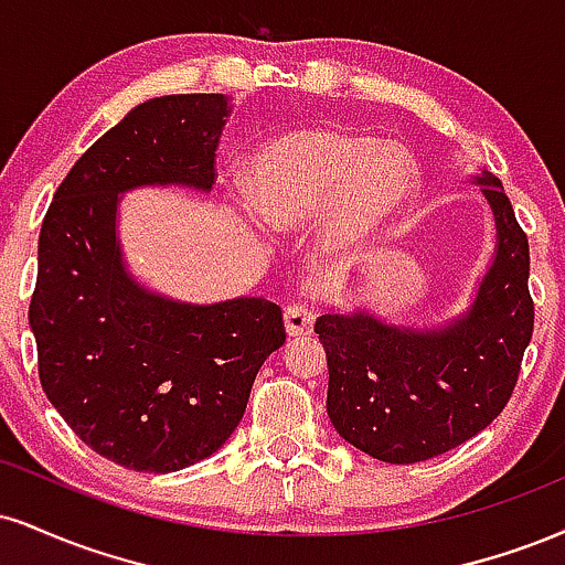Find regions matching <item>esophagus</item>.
Returning a JSON list of instances; mask_svg holds the SVG:
<instances>
[{
  "label": "esophagus",
  "mask_w": 565,
  "mask_h": 565,
  "mask_svg": "<svg viewBox=\"0 0 565 565\" xmlns=\"http://www.w3.org/2000/svg\"><path fill=\"white\" fill-rule=\"evenodd\" d=\"M312 321H316V316L305 308V305H289L287 310H284V326H287V334L289 337H305L312 331Z\"/></svg>",
  "instance_id": "esophagus-1"
}]
</instances>
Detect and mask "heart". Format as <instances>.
<instances>
[{
	"label": "heart",
	"instance_id": "heart-1",
	"mask_svg": "<svg viewBox=\"0 0 565 565\" xmlns=\"http://www.w3.org/2000/svg\"><path fill=\"white\" fill-rule=\"evenodd\" d=\"M418 168L397 141L339 128H295L244 162L249 205L265 228L287 234L318 222L326 257L358 255L403 213L416 192Z\"/></svg>",
	"mask_w": 565,
	"mask_h": 565
}]
</instances>
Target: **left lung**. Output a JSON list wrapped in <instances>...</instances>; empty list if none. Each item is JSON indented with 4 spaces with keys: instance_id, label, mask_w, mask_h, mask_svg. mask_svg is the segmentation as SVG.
I'll return each mask as SVG.
<instances>
[{
    "instance_id": "left-lung-1",
    "label": "left lung",
    "mask_w": 565,
    "mask_h": 565,
    "mask_svg": "<svg viewBox=\"0 0 565 565\" xmlns=\"http://www.w3.org/2000/svg\"><path fill=\"white\" fill-rule=\"evenodd\" d=\"M498 228L494 257L471 305L431 329L365 308L326 310L316 334L329 363L339 437L384 463H420L484 431L511 399L534 329L529 242L494 173L473 175Z\"/></svg>"
}]
</instances>
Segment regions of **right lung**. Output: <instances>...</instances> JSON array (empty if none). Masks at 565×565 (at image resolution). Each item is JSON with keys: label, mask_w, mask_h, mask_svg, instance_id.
Wrapping results in <instances>:
<instances>
[{"label": "right lung", "mask_w": 565, "mask_h": 565, "mask_svg": "<svg viewBox=\"0 0 565 565\" xmlns=\"http://www.w3.org/2000/svg\"><path fill=\"white\" fill-rule=\"evenodd\" d=\"M228 115L226 94L141 102L81 154L42 223L29 308L39 379L81 441L131 471H181L226 445L287 339L276 302L171 300L136 281L120 249L126 192L213 189Z\"/></svg>", "instance_id": "1"}]
</instances>
